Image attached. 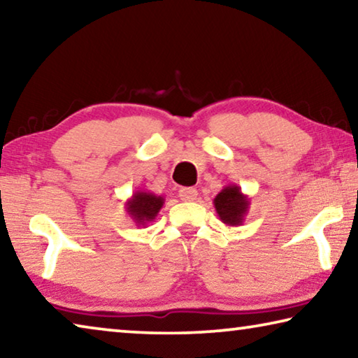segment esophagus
<instances>
[{
    "mask_svg": "<svg viewBox=\"0 0 358 358\" xmlns=\"http://www.w3.org/2000/svg\"><path fill=\"white\" fill-rule=\"evenodd\" d=\"M178 194H180V199L185 201V202H191V201L197 199V189L196 188H181L178 191Z\"/></svg>",
    "mask_w": 358,
    "mask_h": 358,
    "instance_id": "1",
    "label": "esophagus"
}]
</instances>
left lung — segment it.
I'll return each mask as SVG.
<instances>
[{"label":"left lung","mask_w":358,"mask_h":358,"mask_svg":"<svg viewBox=\"0 0 358 358\" xmlns=\"http://www.w3.org/2000/svg\"><path fill=\"white\" fill-rule=\"evenodd\" d=\"M213 206L220 220L226 226L234 228V226H241L243 223V218L250 207V199L243 194L237 185H228L215 196Z\"/></svg>","instance_id":"obj_1"}]
</instances>
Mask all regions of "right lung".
<instances>
[{
    "instance_id": "obj_1",
    "label": "right lung",
    "mask_w": 358,
    "mask_h": 358,
    "mask_svg": "<svg viewBox=\"0 0 358 358\" xmlns=\"http://www.w3.org/2000/svg\"><path fill=\"white\" fill-rule=\"evenodd\" d=\"M164 201L166 199L162 196H157L155 192L135 191L126 202V212L138 228L140 226L146 228V224L156 220L159 210L164 206Z\"/></svg>"
}]
</instances>
